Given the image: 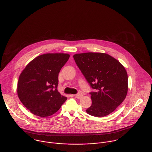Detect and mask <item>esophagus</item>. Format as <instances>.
Returning a JSON list of instances; mask_svg holds the SVG:
<instances>
[{"label": "esophagus", "mask_w": 152, "mask_h": 152, "mask_svg": "<svg viewBox=\"0 0 152 152\" xmlns=\"http://www.w3.org/2000/svg\"><path fill=\"white\" fill-rule=\"evenodd\" d=\"M75 96L76 98H77V99H80L83 96V94L81 92H80V93H79V94H77L76 95H75Z\"/></svg>", "instance_id": "1"}]
</instances>
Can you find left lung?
<instances>
[{
    "label": "left lung",
    "mask_w": 152,
    "mask_h": 152,
    "mask_svg": "<svg viewBox=\"0 0 152 152\" xmlns=\"http://www.w3.org/2000/svg\"><path fill=\"white\" fill-rule=\"evenodd\" d=\"M75 61L91 86L92 105L86 113L96 117L107 116L125 99L128 92V76L121 63L103 53L75 54Z\"/></svg>",
    "instance_id": "8db88e82"
}]
</instances>
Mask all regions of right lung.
Instances as JSON below:
<instances>
[{
    "label": "right lung",
    "mask_w": 152,
    "mask_h": 152,
    "mask_svg": "<svg viewBox=\"0 0 152 152\" xmlns=\"http://www.w3.org/2000/svg\"><path fill=\"white\" fill-rule=\"evenodd\" d=\"M70 57L67 53H47L31 61L19 75L18 96L35 115L56 113L66 101L57 90L58 73Z\"/></svg>",
    "instance_id": "1"
}]
</instances>
